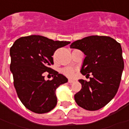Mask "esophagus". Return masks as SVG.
<instances>
[{
    "label": "esophagus",
    "mask_w": 129,
    "mask_h": 129,
    "mask_svg": "<svg viewBox=\"0 0 129 129\" xmlns=\"http://www.w3.org/2000/svg\"><path fill=\"white\" fill-rule=\"evenodd\" d=\"M73 82H74V80H73V79H69V83H71Z\"/></svg>",
    "instance_id": "obj_1"
}]
</instances>
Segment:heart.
<instances>
[{"label":"heart","mask_w":129,"mask_h":129,"mask_svg":"<svg viewBox=\"0 0 129 129\" xmlns=\"http://www.w3.org/2000/svg\"><path fill=\"white\" fill-rule=\"evenodd\" d=\"M62 72L64 73L65 75L68 76H72L75 73L74 70L71 68H66L62 70Z\"/></svg>","instance_id":"1"}]
</instances>
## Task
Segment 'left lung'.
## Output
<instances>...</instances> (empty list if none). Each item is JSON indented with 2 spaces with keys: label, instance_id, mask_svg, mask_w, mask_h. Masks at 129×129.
Masks as SVG:
<instances>
[{
  "label": "left lung",
  "instance_id": "obj_1",
  "mask_svg": "<svg viewBox=\"0 0 129 129\" xmlns=\"http://www.w3.org/2000/svg\"><path fill=\"white\" fill-rule=\"evenodd\" d=\"M86 55L81 72L93 76L89 81L80 79L82 88L76 93V104L83 109L96 111L109 104L117 93L124 62L121 44L113 38L91 36L71 44Z\"/></svg>",
  "mask_w": 129,
  "mask_h": 129
}]
</instances>
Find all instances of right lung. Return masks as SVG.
Masks as SVG:
<instances>
[{
  "mask_svg": "<svg viewBox=\"0 0 129 129\" xmlns=\"http://www.w3.org/2000/svg\"><path fill=\"white\" fill-rule=\"evenodd\" d=\"M69 43L33 35L17 39L11 48L10 69L14 87L20 101L30 111L45 113L55 108L56 88L68 79L50 68L53 64L52 56ZM46 72L54 77L51 81L45 80Z\"/></svg>",
  "mask_w": 129,
  "mask_h": 129,
  "instance_id": "right-lung-1",
  "label": "right lung"
}]
</instances>
